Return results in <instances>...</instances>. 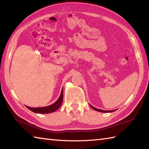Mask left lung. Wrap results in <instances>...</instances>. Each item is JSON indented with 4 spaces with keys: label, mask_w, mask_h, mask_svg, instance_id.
<instances>
[{
    "label": "left lung",
    "mask_w": 149,
    "mask_h": 149,
    "mask_svg": "<svg viewBox=\"0 0 149 149\" xmlns=\"http://www.w3.org/2000/svg\"><path fill=\"white\" fill-rule=\"evenodd\" d=\"M90 105V106L91 108H92L93 109H94L95 111H99V112H102V113H111V112H113V111H116V109L115 110H111V111H104V110H102V109H97V108H94V106H93L92 105H91V104H89Z\"/></svg>",
    "instance_id": "left-lung-1"
}]
</instances>
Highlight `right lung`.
Masks as SVG:
<instances>
[{
    "mask_svg": "<svg viewBox=\"0 0 149 149\" xmlns=\"http://www.w3.org/2000/svg\"><path fill=\"white\" fill-rule=\"evenodd\" d=\"M63 101V88L61 92L60 96L59 98L57 100V101L55 102V103L52 104V105H49L48 106H45V107H41V108H31L29 107V106H26V108H28L29 110H31V111L39 113V114H47V113H51L55 111L56 110L58 109L62 103Z\"/></svg>",
    "mask_w": 149,
    "mask_h": 149,
    "instance_id": "obj_1",
    "label": "right lung"
}]
</instances>
